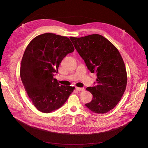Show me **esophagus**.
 Segmentation results:
<instances>
[{"instance_id": "esophagus-1", "label": "esophagus", "mask_w": 148, "mask_h": 148, "mask_svg": "<svg viewBox=\"0 0 148 148\" xmlns=\"http://www.w3.org/2000/svg\"><path fill=\"white\" fill-rule=\"evenodd\" d=\"M75 89H76L77 91H83V90H84V88H79V87H76V88H75Z\"/></svg>"}]
</instances>
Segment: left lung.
I'll return each instance as SVG.
<instances>
[{"label":"left lung","instance_id":"left-lung-1","mask_svg":"<svg viewBox=\"0 0 148 148\" xmlns=\"http://www.w3.org/2000/svg\"><path fill=\"white\" fill-rule=\"evenodd\" d=\"M70 39L88 69L97 76V85L86 89L93 95L86 106L95 113L108 112L118 104L126 88V69L120 52L100 34L71 37Z\"/></svg>","mask_w":148,"mask_h":148}]
</instances>
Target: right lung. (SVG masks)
Here are the masks:
<instances>
[{"mask_svg": "<svg viewBox=\"0 0 148 148\" xmlns=\"http://www.w3.org/2000/svg\"><path fill=\"white\" fill-rule=\"evenodd\" d=\"M69 38L53 33H45L34 37L25 50L20 75L29 98L34 106L44 113L60 108L75 87L60 86L54 74L63 59L73 52Z\"/></svg>", "mask_w": 148, "mask_h": 148, "instance_id": "add662e5", "label": "right lung"}]
</instances>
